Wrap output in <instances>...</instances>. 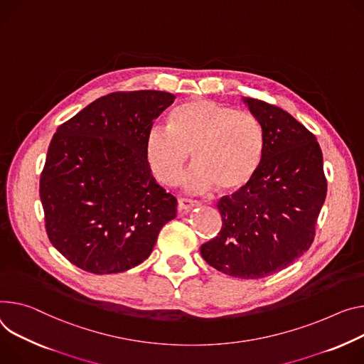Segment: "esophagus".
<instances>
[{"mask_svg": "<svg viewBox=\"0 0 364 364\" xmlns=\"http://www.w3.org/2000/svg\"><path fill=\"white\" fill-rule=\"evenodd\" d=\"M199 206V202L197 200H191V199H178V206H177V209H178V212L180 213H187V212H190L191 209H194V208H197Z\"/></svg>", "mask_w": 364, "mask_h": 364, "instance_id": "esophagus-1", "label": "esophagus"}]
</instances>
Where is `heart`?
<instances>
[{"mask_svg": "<svg viewBox=\"0 0 364 364\" xmlns=\"http://www.w3.org/2000/svg\"><path fill=\"white\" fill-rule=\"evenodd\" d=\"M266 136L250 112L196 98L178 106L170 127L154 126L146 136V161L155 178L165 186L178 184L190 161L196 167L187 177L194 191L219 186L235 191L247 186L262 162Z\"/></svg>", "mask_w": 364, "mask_h": 364, "instance_id": "1", "label": "heart"}]
</instances>
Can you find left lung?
Segmentation results:
<instances>
[{"label": "left lung", "instance_id": "obj_1", "mask_svg": "<svg viewBox=\"0 0 364 364\" xmlns=\"http://www.w3.org/2000/svg\"><path fill=\"white\" fill-rule=\"evenodd\" d=\"M244 102L266 136L262 162L247 186L218 202L222 229L200 254L228 276L261 279L312 245L326 178L312 132L274 105L251 97Z\"/></svg>", "mask_w": 364, "mask_h": 364}]
</instances>
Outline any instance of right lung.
<instances>
[{
    "instance_id": "add662e5",
    "label": "right lung",
    "mask_w": 364,
    "mask_h": 364,
    "mask_svg": "<svg viewBox=\"0 0 364 364\" xmlns=\"http://www.w3.org/2000/svg\"><path fill=\"white\" fill-rule=\"evenodd\" d=\"M165 91H117L97 98L53 135L41 174L52 245L92 274L145 261L177 199L156 184L146 161L154 120L174 102Z\"/></svg>"
}]
</instances>
